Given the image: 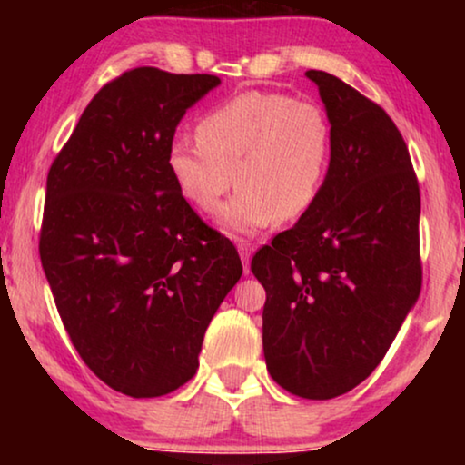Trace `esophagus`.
<instances>
[{"mask_svg":"<svg viewBox=\"0 0 465 465\" xmlns=\"http://www.w3.org/2000/svg\"><path fill=\"white\" fill-rule=\"evenodd\" d=\"M237 250H239L241 262H243V269L247 272V271H250V258H252V253H253V245L252 243H245V241H241V243L237 245Z\"/></svg>","mask_w":465,"mask_h":465,"instance_id":"1","label":"esophagus"}]
</instances>
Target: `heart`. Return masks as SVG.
I'll use <instances>...</instances> for the list:
<instances>
[{
  "label": "heart",
  "instance_id": "b5f03b06",
  "mask_svg": "<svg viewBox=\"0 0 465 465\" xmlns=\"http://www.w3.org/2000/svg\"><path fill=\"white\" fill-rule=\"evenodd\" d=\"M196 143L175 142L167 169L182 199L203 213L220 212V226L252 237L279 220H296L315 205L332 154V126L313 101L283 93H241L203 114Z\"/></svg>",
  "mask_w": 465,
  "mask_h": 465
}]
</instances>
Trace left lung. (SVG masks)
Masks as SVG:
<instances>
[{"mask_svg":"<svg viewBox=\"0 0 465 465\" xmlns=\"http://www.w3.org/2000/svg\"><path fill=\"white\" fill-rule=\"evenodd\" d=\"M307 78L332 126L315 205L252 260L266 290V368L307 400L351 391L385 358L421 292L419 196L402 135L381 105L332 74Z\"/></svg>","mask_w":465,"mask_h":465,"instance_id":"left-lung-1","label":"left lung"}]
</instances>
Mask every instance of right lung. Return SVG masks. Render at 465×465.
<instances>
[{
	"instance_id": "right-lung-1",
	"label": "right lung",
	"mask_w": 465,
	"mask_h": 465,
	"mask_svg": "<svg viewBox=\"0 0 465 465\" xmlns=\"http://www.w3.org/2000/svg\"><path fill=\"white\" fill-rule=\"evenodd\" d=\"M218 75L137 67L82 112L46 180L40 258L84 364L124 396L175 391L239 282L234 245L177 193L167 152Z\"/></svg>"
}]
</instances>
